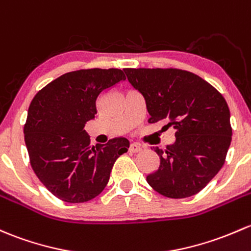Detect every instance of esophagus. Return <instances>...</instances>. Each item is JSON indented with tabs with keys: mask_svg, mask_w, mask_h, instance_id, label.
<instances>
[{
	"mask_svg": "<svg viewBox=\"0 0 251 251\" xmlns=\"http://www.w3.org/2000/svg\"><path fill=\"white\" fill-rule=\"evenodd\" d=\"M128 150H130L131 152H139L142 150V146L138 143H131L130 148H128Z\"/></svg>",
	"mask_w": 251,
	"mask_h": 251,
	"instance_id": "esophagus-1",
	"label": "esophagus"
}]
</instances>
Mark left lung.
I'll return each mask as SVG.
<instances>
[{"label":"left lung","mask_w":251,"mask_h":251,"mask_svg":"<svg viewBox=\"0 0 251 251\" xmlns=\"http://www.w3.org/2000/svg\"><path fill=\"white\" fill-rule=\"evenodd\" d=\"M127 80L146 100L149 123L168 121L176 141L154 147L160 166L147 176L155 191L170 199L196 195L218 174L231 144L230 109L209 83L188 71L125 68Z\"/></svg>","instance_id":"left-lung-1"}]
</instances>
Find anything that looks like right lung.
Listing matches in <instances>:
<instances>
[{"mask_svg":"<svg viewBox=\"0 0 251 251\" xmlns=\"http://www.w3.org/2000/svg\"><path fill=\"white\" fill-rule=\"evenodd\" d=\"M121 70H80L66 73L37 92L24 133L32 170L54 196L68 203L99 196L113 165L130 142L113 138L90 147L85 124L97 114V100L125 80Z\"/></svg>","mask_w":251,"mask_h":251,"instance_id":"1","label":"right lung"}]
</instances>
